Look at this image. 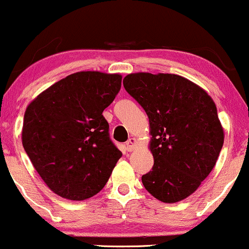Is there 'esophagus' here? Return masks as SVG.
Returning a JSON list of instances; mask_svg holds the SVG:
<instances>
[{"mask_svg":"<svg viewBox=\"0 0 249 249\" xmlns=\"http://www.w3.org/2000/svg\"><path fill=\"white\" fill-rule=\"evenodd\" d=\"M136 148V140L134 138H130L129 140L127 141V143H125V149H127L128 152H132L134 151Z\"/></svg>","mask_w":249,"mask_h":249,"instance_id":"34e87169","label":"esophagus"}]
</instances>
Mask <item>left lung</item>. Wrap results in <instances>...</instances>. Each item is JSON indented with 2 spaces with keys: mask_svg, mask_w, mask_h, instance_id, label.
Wrapping results in <instances>:
<instances>
[{
  "mask_svg": "<svg viewBox=\"0 0 249 249\" xmlns=\"http://www.w3.org/2000/svg\"><path fill=\"white\" fill-rule=\"evenodd\" d=\"M124 87L149 120L154 165L141 177L143 186L164 203L185 199L209 176L223 146L213 98L195 83L171 73H130Z\"/></svg>",
  "mask_w": 249,
  "mask_h": 249,
  "instance_id": "obj_1",
  "label": "left lung"
}]
</instances>
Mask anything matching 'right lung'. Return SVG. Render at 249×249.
<instances>
[{
    "instance_id": "1",
    "label": "right lung",
    "mask_w": 249,
    "mask_h": 249,
    "mask_svg": "<svg viewBox=\"0 0 249 249\" xmlns=\"http://www.w3.org/2000/svg\"><path fill=\"white\" fill-rule=\"evenodd\" d=\"M121 81L117 73L76 72L51 85L26 109L23 148L58 196L71 200L95 196L121 158L102 115Z\"/></svg>"
}]
</instances>
